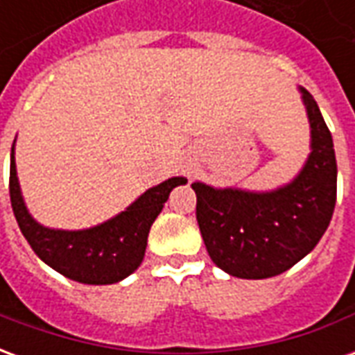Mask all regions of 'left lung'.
<instances>
[{
	"mask_svg": "<svg viewBox=\"0 0 355 355\" xmlns=\"http://www.w3.org/2000/svg\"><path fill=\"white\" fill-rule=\"evenodd\" d=\"M298 91L310 123V154L293 180L264 192L192 182L209 257L234 277L266 279L293 268L318 245L335 211L333 137L312 94Z\"/></svg>",
	"mask_w": 355,
	"mask_h": 355,
	"instance_id": "obj_1",
	"label": "left lung"
}]
</instances>
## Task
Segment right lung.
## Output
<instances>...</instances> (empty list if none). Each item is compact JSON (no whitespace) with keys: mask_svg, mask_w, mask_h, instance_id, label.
<instances>
[{"mask_svg":"<svg viewBox=\"0 0 355 355\" xmlns=\"http://www.w3.org/2000/svg\"><path fill=\"white\" fill-rule=\"evenodd\" d=\"M15 142L11 148L9 193L20 232L47 266L85 285H112L131 275L144 259L150 228L169 200V193L173 188L188 182L184 177L167 178L162 184L148 188L125 211L91 228H49L37 223L24 203L17 177Z\"/></svg>","mask_w":355,"mask_h":355,"instance_id":"obj_1","label":"right lung"}]
</instances>
